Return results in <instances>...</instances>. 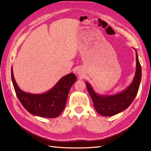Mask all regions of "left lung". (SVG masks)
I'll use <instances>...</instances> for the list:
<instances>
[{
    "instance_id": "obj_1",
    "label": "left lung",
    "mask_w": 151,
    "mask_h": 151,
    "mask_svg": "<svg viewBox=\"0 0 151 151\" xmlns=\"http://www.w3.org/2000/svg\"><path fill=\"white\" fill-rule=\"evenodd\" d=\"M136 51V72L132 83L121 93L114 94H100L95 93L91 85L86 82V86L93 100L96 111L104 116L115 115L126 110L136 97L141 81L142 70Z\"/></svg>"
}]
</instances>
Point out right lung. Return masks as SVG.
<instances>
[{"label": "right lung", "instance_id": "obj_1", "mask_svg": "<svg viewBox=\"0 0 151 151\" xmlns=\"http://www.w3.org/2000/svg\"><path fill=\"white\" fill-rule=\"evenodd\" d=\"M11 78L17 98L24 109L33 115L44 118H56L60 115L65 109L71 86L76 81L75 74L70 73L46 93L32 94L20 89L15 81L12 66Z\"/></svg>", "mask_w": 151, "mask_h": 151}]
</instances>
